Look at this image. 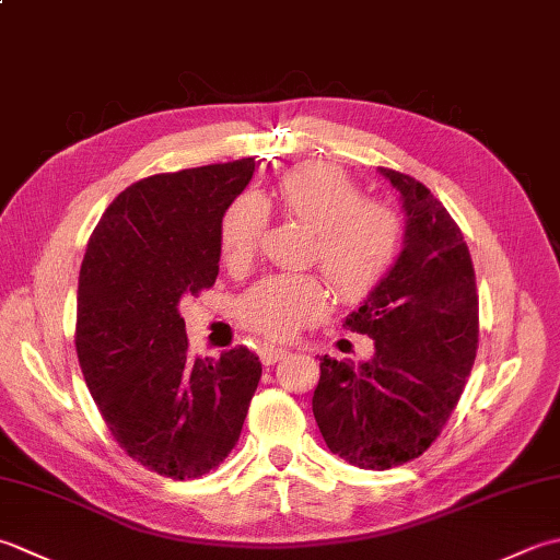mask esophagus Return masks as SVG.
Wrapping results in <instances>:
<instances>
[{
  "mask_svg": "<svg viewBox=\"0 0 560 560\" xmlns=\"http://www.w3.org/2000/svg\"><path fill=\"white\" fill-rule=\"evenodd\" d=\"M259 357H261V361H265V364L269 366V364H277V361H281L283 357H287V349L273 347V345H265V347L259 349Z\"/></svg>",
  "mask_w": 560,
  "mask_h": 560,
  "instance_id": "esophagus-1",
  "label": "esophagus"
}]
</instances>
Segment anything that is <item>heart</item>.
I'll use <instances>...</instances> for the list:
<instances>
[{
    "instance_id": "obj_1",
    "label": "heart",
    "mask_w": 560,
    "mask_h": 560,
    "mask_svg": "<svg viewBox=\"0 0 560 560\" xmlns=\"http://www.w3.org/2000/svg\"><path fill=\"white\" fill-rule=\"evenodd\" d=\"M313 230L311 259L347 301L364 299L386 277L400 247V218L388 203L361 199V189L332 164H303L283 174L267 196H243L228 208L221 249L230 267L257 255L267 208ZM330 308V289L317 273H273L255 283L237 305L240 323L269 339H291Z\"/></svg>"
}]
</instances>
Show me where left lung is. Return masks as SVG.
<instances>
[{
  "mask_svg": "<svg viewBox=\"0 0 560 560\" xmlns=\"http://www.w3.org/2000/svg\"><path fill=\"white\" fill-rule=\"evenodd\" d=\"M400 194L402 252L347 330L374 339V359L320 357L313 415L330 452L386 470L424 454L452 418L478 349L476 271L462 230L410 174L378 167Z\"/></svg>",
  "mask_w": 560,
  "mask_h": 560,
  "instance_id": "8db88e82",
  "label": "left lung"
}]
</instances>
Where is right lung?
I'll return each mask as SVG.
<instances>
[{"instance_id": "1", "label": "right lung", "mask_w": 560, "mask_h": 560, "mask_svg": "<svg viewBox=\"0 0 560 560\" xmlns=\"http://www.w3.org/2000/svg\"><path fill=\"white\" fill-rule=\"evenodd\" d=\"M255 160L152 174L106 208L86 243L74 347L120 448L174 480L225 462L261 376L247 347L191 359L179 301L211 289L223 215Z\"/></svg>"}]
</instances>
